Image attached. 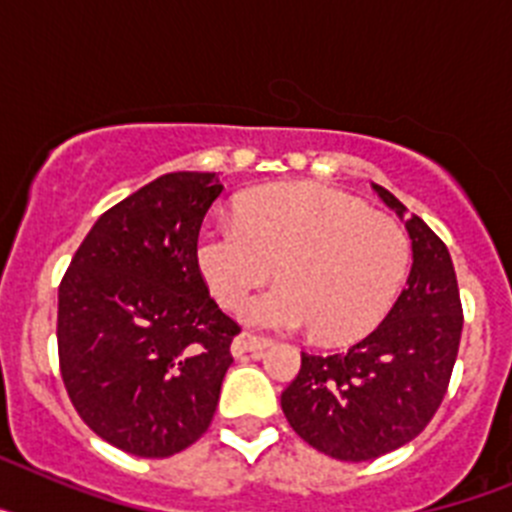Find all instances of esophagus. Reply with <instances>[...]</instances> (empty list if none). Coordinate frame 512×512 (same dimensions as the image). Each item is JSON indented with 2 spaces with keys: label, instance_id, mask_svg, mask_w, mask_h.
Listing matches in <instances>:
<instances>
[{
  "label": "esophagus",
  "instance_id": "obj_1",
  "mask_svg": "<svg viewBox=\"0 0 512 512\" xmlns=\"http://www.w3.org/2000/svg\"><path fill=\"white\" fill-rule=\"evenodd\" d=\"M271 341L264 336H253V333H241V336H235L233 341V354L243 356V354H261L264 348H269Z\"/></svg>",
  "mask_w": 512,
  "mask_h": 512
}]
</instances>
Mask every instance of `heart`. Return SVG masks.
I'll use <instances>...</instances> for the list:
<instances>
[{"label":"heart","instance_id":"heart-1","mask_svg":"<svg viewBox=\"0 0 512 512\" xmlns=\"http://www.w3.org/2000/svg\"><path fill=\"white\" fill-rule=\"evenodd\" d=\"M410 259V238L397 220L320 184L248 194L238 220L207 225L197 241V266L217 305L241 307L277 266L282 282L248 302L246 320L312 325L328 343L361 338L387 315Z\"/></svg>","mask_w":512,"mask_h":512}]
</instances>
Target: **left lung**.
Masks as SVG:
<instances>
[{
    "label": "left lung",
    "mask_w": 512,
    "mask_h": 512,
    "mask_svg": "<svg viewBox=\"0 0 512 512\" xmlns=\"http://www.w3.org/2000/svg\"><path fill=\"white\" fill-rule=\"evenodd\" d=\"M374 192L405 217L384 187ZM413 269L387 318L346 351L305 354L282 392L292 431L341 461H369L413 441L431 423L449 390L459 354V284L449 248L418 215L405 220Z\"/></svg>",
    "instance_id": "8db88e82"
}]
</instances>
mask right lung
<instances>
[{
    "instance_id": "right-lung-1",
    "label": "right lung",
    "mask_w": 512,
    "mask_h": 512,
    "mask_svg": "<svg viewBox=\"0 0 512 512\" xmlns=\"http://www.w3.org/2000/svg\"><path fill=\"white\" fill-rule=\"evenodd\" d=\"M223 184L174 171L99 217L58 287V364L76 413L117 449L164 459L210 428L241 325L210 297L200 228Z\"/></svg>"
}]
</instances>
